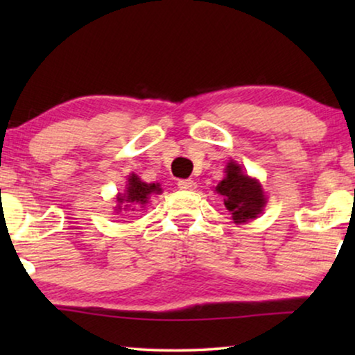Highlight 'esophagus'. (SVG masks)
<instances>
[{"mask_svg":"<svg viewBox=\"0 0 355 355\" xmlns=\"http://www.w3.org/2000/svg\"><path fill=\"white\" fill-rule=\"evenodd\" d=\"M178 187L182 189V191H193V189L197 187V184L192 181V179H181V181L178 182Z\"/></svg>","mask_w":355,"mask_h":355,"instance_id":"34e87169","label":"esophagus"}]
</instances>
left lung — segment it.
<instances>
[{
  "mask_svg": "<svg viewBox=\"0 0 355 355\" xmlns=\"http://www.w3.org/2000/svg\"><path fill=\"white\" fill-rule=\"evenodd\" d=\"M226 176L215 187L223 196L226 210H230L236 225L254 220L263 211L266 197L257 179L242 173V168L234 162H230L225 169Z\"/></svg>",
  "mask_w": 355,
  "mask_h": 355,
  "instance_id": "8db88e82",
  "label": "left lung"
}]
</instances>
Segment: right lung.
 I'll return each instance as SVG.
<instances>
[{
	"label": "right lung",
	"instance_id": "1",
	"mask_svg": "<svg viewBox=\"0 0 355 355\" xmlns=\"http://www.w3.org/2000/svg\"><path fill=\"white\" fill-rule=\"evenodd\" d=\"M152 193H162V187L159 184H147L142 182L139 176L130 174L128 179V187H125L124 193H119L118 198V211L121 210H134V205L144 207L148 203V198Z\"/></svg>",
	"mask_w": 355,
	"mask_h": 355
}]
</instances>
